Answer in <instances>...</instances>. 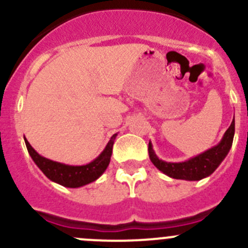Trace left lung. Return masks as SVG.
Instances as JSON below:
<instances>
[{"mask_svg": "<svg viewBox=\"0 0 248 248\" xmlns=\"http://www.w3.org/2000/svg\"><path fill=\"white\" fill-rule=\"evenodd\" d=\"M235 133V120L232 119L231 126L222 137L221 141L211 149L186 159L184 162H166L158 158L155 154L152 142L149 141V157L150 161L154 163L158 170H161L167 176L177 180H186V181H199L210 176L219 164L223 162L232 149V139Z\"/></svg>", "mask_w": 248, "mask_h": 248, "instance_id": "obj_1", "label": "left lung"}]
</instances>
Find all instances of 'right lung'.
<instances>
[{
	"mask_svg": "<svg viewBox=\"0 0 248 248\" xmlns=\"http://www.w3.org/2000/svg\"><path fill=\"white\" fill-rule=\"evenodd\" d=\"M116 136L117 133L110 138L107 146L104 147V150L99 154L98 157H96L90 163L82 164V166H71V164L60 163V162H55L49 158H46V157L41 156L30 145V142L27 141L25 137L24 140L31 158L33 159L36 166L43 171V174L46 175L47 179L63 187L79 188V187H82L85 185H89L91 182L96 181L107 170L110 163V157H111L112 154V145H114Z\"/></svg>",
	"mask_w": 248,
	"mask_h": 248,
	"instance_id": "right-lung-1",
	"label": "right lung"
}]
</instances>
